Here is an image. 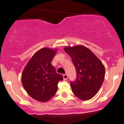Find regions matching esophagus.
I'll use <instances>...</instances> for the list:
<instances>
[{
    "mask_svg": "<svg viewBox=\"0 0 124 124\" xmlns=\"http://www.w3.org/2000/svg\"><path fill=\"white\" fill-rule=\"evenodd\" d=\"M63 79L65 80H67V79H68V75H67V74H64V75H63Z\"/></svg>",
    "mask_w": 124,
    "mask_h": 124,
    "instance_id": "esophagus-1",
    "label": "esophagus"
}]
</instances>
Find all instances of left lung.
Instances as JSON below:
<instances>
[{"instance_id":"obj_1","label":"left lung","mask_w":124,"mask_h":124,"mask_svg":"<svg viewBox=\"0 0 124 124\" xmlns=\"http://www.w3.org/2000/svg\"><path fill=\"white\" fill-rule=\"evenodd\" d=\"M64 50L72 58L76 70V80L70 83L72 92L82 100L92 99L103 83L104 66L92 51L83 45L67 46Z\"/></svg>"}]
</instances>
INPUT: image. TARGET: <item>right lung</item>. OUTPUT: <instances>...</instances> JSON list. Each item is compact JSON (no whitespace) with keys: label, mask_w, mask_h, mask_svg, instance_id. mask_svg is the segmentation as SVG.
<instances>
[{"label":"right lung","mask_w":124,"mask_h":124,"mask_svg":"<svg viewBox=\"0 0 124 124\" xmlns=\"http://www.w3.org/2000/svg\"><path fill=\"white\" fill-rule=\"evenodd\" d=\"M56 52V48H41L32 55L21 74L25 90L38 101L46 102L53 97L58 90V83L63 80L51 64Z\"/></svg>","instance_id":"right-lung-1"}]
</instances>
